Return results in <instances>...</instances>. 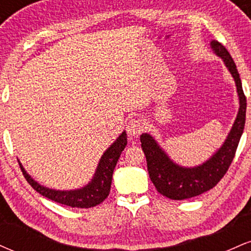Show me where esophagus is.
<instances>
[{
    "instance_id": "obj_1",
    "label": "esophagus",
    "mask_w": 251,
    "mask_h": 251,
    "mask_svg": "<svg viewBox=\"0 0 251 251\" xmlns=\"http://www.w3.org/2000/svg\"><path fill=\"white\" fill-rule=\"evenodd\" d=\"M144 128H145L144 123L140 119H137V118L131 119L127 124V132L131 135H133V137L142 133V132L144 131Z\"/></svg>"
}]
</instances>
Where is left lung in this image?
<instances>
[{"label": "left lung", "instance_id": "1", "mask_svg": "<svg viewBox=\"0 0 251 251\" xmlns=\"http://www.w3.org/2000/svg\"><path fill=\"white\" fill-rule=\"evenodd\" d=\"M211 48L217 56L226 63V68L234 77L237 88L240 108L237 117L227 134L226 142L206 162L195 168H184L178 165L166 154L159 144L149 133L140 135L142 149L145 153L148 171L152 183L159 194L170 200L183 201L196 197L217 185V183L226 174L230 164L234 159L236 150L240 143L246 124L247 99L244 96L240 74L231 55L222 43L212 40Z\"/></svg>", "mask_w": 251, "mask_h": 251}]
</instances>
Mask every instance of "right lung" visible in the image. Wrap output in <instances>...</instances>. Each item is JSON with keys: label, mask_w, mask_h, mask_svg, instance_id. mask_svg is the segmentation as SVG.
I'll return each mask as SVG.
<instances>
[{"label": "right lung", "mask_w": 251, "mask_h": 251, "mask_svg": "<svg viewBox=\"0 0 251 251\" xmlns=\"http://www.w3.org/2000/svg\"><path fill=\"white\" fill-rule=\"evenodd\" d=\"M126 145H127V135H126V132L124 131L117 138L116 142L103 152L101 159H100L97 166L96 174H94L93 178L87 185H85L81 189L68 190V191L54 190L40 185L37 181L34 180L27 174L22 164L20 162L19 164L25 179L30 184L31 188L36 190L40 195L45 196L48 200L56 201V203L72 206V208H93L98 204L102 203L107 198L109 190H111L112 176H113L114 168H116L118 159H119L120 154H122Z\"/></svg>", "instance_id": "obj_1"}]
</instances>
